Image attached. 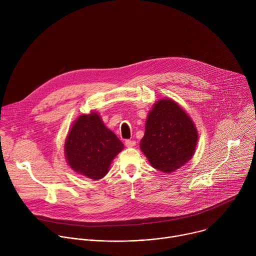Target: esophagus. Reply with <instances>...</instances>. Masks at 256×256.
Wrapping results in <instances>:
<instances>
[{
  "mask_svg": "<svg viewBox=\"0 0 256 256\" xmlns=\"http://www.w3.org/2000/svg\"><path fill=\"white\" fill-rule=\"evenodd\" d=\"M124 144H126V146L128 148H132L136 144V142L134 140H126V142H124Z\"/></svg>",
  "mask_w": 256,
  "mask_h": 256,
  "instance_id": "34e87169",
  "label": "esophagus"
}]
</instances>
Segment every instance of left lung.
Returning <instances> with one entry per match:
<instances>
[{
	"mask_svg": "<svg viewBox=\"0 0 256 256\" xmlns=\"http://www.w3.org/2000/svg\"><path fill=\"white\" fill-rule=\"evenodd\" d=\"M198 140L188 114L173 99L162 98L148 114L140 148L152 167L171 173L194 157Z\"/></svg>",
	"mask_w": 256,
	"mask_h": 256,
	"instance_id": "1",
	"label": "left lung"
}]
</instances>
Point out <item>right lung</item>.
<instances>
[{
    "mask_svg": "<svg viewBox=\"0 0 256 256\" xmlns=\"http://www.w3.org/2000/svg\"><path fill=\"white\" fill-rule=\"evenodd\" d=\"M124 144L95 110L72 124L64 140V157L76 173L92 180L103 178Z\"/></svg>",
    "mask_w": 256,
    "mask_h": 256,
    "instance_id": "add662e5",
    "label": "right lung"
}]
</instances>
